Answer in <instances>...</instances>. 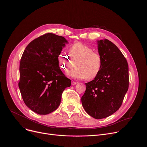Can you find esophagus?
I'll use <instances>...</instances> for the list:
<instances>
[{"label": "esophagus", "mask_w": 147, "mask_h": 147, "mask_svg": "<svg viewBox=\"0 0 147 147\" xmlns=\"http://www.w3.org/2000/svg\"><path fill=\"white\" fill-rule=\"evenodd\" d=\"M77 84V82H76V81H71V85H72V86H74V85Z\"/></svg>", "instance_id": "34e87169"}]
</instances>
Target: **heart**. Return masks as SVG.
Segmentation results:
<instances>
[{
  "instance_id": "heart-1",
  "label": "heart",
  "mask_w": 147,
  "mask_h": 147,
  "mask_svg": "<svg viewBox=\"0 0 147 147\" xmlns=\"http://www.w3.org/2000/svg\"><path fill=\"white\" fill-rule=\"evenodd\" d=\"M60 68L65 73L75 66L69 74L77 79L91 80L100 73L102 67V57L99 53L84 44L76 42L69 48V55L61 51L58 55Z\"/></svg>"
}]
</instances>
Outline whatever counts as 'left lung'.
Wrapping results in <instances>:
<instances>
[{
	"instance_id": "8db88e82",
	"label": "left lung",
	"mask_w": 147,
	"mask_h": 147,
	"mask_svg": "<svg viewBox=\"0 0 147 147\" xmlns=\"http://www.w3.org/2000/svg\"><path fill=\"white\" fill-rule=\"evenodd\" d=\"M98 44L102 67L94 80L86 83L81 102L89 115L100 119L120 108L129 88V77L127 61L119 48L106 39L98 40Z\"/></svg>"
}]
</instances>
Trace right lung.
<instances>
[{
  "label": "right lung",
  "mask_w": 147,
  "mask_h": 147,
  "mask_svg": "<svg viewBox=\"0 0 147 147\" xmlns=\"http://www.w3.org/2000/svg\"><path fill=\"white\" fill-rule=\"evenodd\" d=\"M67 42L64 37L47 33L31 41L21 58L20 91L26 105L39 115L55 111L63 92L71 86L57 59Z\"/></svg>",
  "instance_id": "right-lung-1"
}]
</instances>
